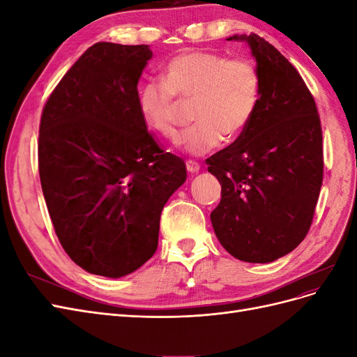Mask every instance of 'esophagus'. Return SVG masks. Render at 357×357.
<instances>
[{
    "mask_svg": "<svg viewBox=\"0 0 357 357\" xmlns=\"http://www.w3.org/2000/svg\"><path fill=\"white\" fill-rule=\"evenodd\" d=\"M186 169H188V172H190V174H197V172H199L201 167H199L198 162L188 160V162H186Z\"/></svg>",
    "mask_w": 357,
    "mask_h": 357,
    "instance_id": "esophagus-1",
    "label": "esophagus"
}]
</instances>
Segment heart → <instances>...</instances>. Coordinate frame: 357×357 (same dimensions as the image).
Wrapping results in <instances>:
<instances>
[{"label":"heart","instance_id":"obj_1","mask_svg":"<svg viewBox=\"0 0 357 357\" xmlns=\"http://www.w3.org/2000/svg\"><path fill=\"white\" fill-rule=\"evenodd\" d=\"M164 80H149L137 93L138 110L153 131L171 137L176 128L177 100L195 98L193 121L177 143L188 153L201 156L220 147L225 135L238 137L256 110L259 74L244 56L192 50L172 58Z\"/></svg>","mask_w":357,"mask_h":357}]
</instances>
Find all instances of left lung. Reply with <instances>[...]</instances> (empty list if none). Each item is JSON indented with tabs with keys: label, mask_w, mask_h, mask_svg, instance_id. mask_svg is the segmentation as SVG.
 <instances>
[{
	"label": "left lung",
	"mask_w": 357,
	"mask_h": 357,
	"mask_svg": "<svg viewBox=\"0 0 357 357\" xmlns=\"http://www.w3.org/2000/svg\"><path fill=\"white\" fill-rule=\"evenodd\" d=\"M256 61L259 98L240 137L213 155L222 186L210 214L223 248L244 262H274L310 229L323 180L321 128L314 98L296 68L256 34H235Z\"/></svg>",
	"instance_id": "obj_1"
}]
</instances>
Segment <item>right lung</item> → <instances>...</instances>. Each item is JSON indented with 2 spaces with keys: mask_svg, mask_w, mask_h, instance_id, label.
<instances>
[{
  "mask_svg": "<svg viewBox=\"0 0 357 357\" xmlns=\"http://www.w3.org/2000/svg\"><path fill=\"white\" fill-rule=\"evenodd\" d=\"M153 53L101 41L63 75L43 109L38 171L53 228L84 271L119 278L158 248L160 213L186 165L160 150L137 104Z\"/></svg>",
  "mask_w": 357,
  "mask_h": 357,
  "instance_id": "add662e5",
  "label": "right lung"
}]
</instances>
